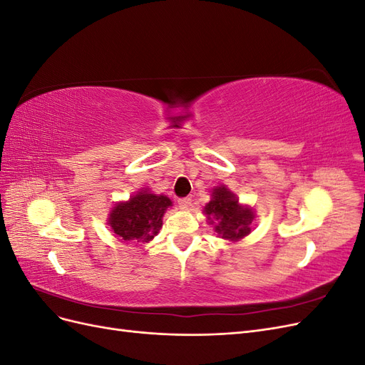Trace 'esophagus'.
<instances>
[{
	"label": "esophagus",
	"instance_id": "34e87169",
	"mask_svg": "<svg viewBox=\"0 0 365 365\" xmlns=\"http://www.w3.org/2000/svg\"><path fill=\"white\" fill-rule=\"evenodd\" d=\"M178 204H180V207L181 208H184V210H187V208H190V205H192V197H181V200L178 201Z\"/></svg>",
	"mask_w": 365,
	"mask_h": 365
}]
</instances>
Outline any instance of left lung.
I'll return each mask as SVG.
<instances>
[{
    "mask_svg": "<svg viewBox=\"0 0 365 365\" xmlns=\"http://www.w3.org/2000/svg\"><path fill=\"white\" fill-rule=\"evenodd\" d=\"M212 201L205 205L208 219L215 217L217 233L227 240H239L245 237L251 228L250 224L254 217L251 208L239 205V201L225 187H216L212 195ZM213 220H210L212 224Z\"/></svg>",
    "mask_w": 365,
    "mask_h": 365,
    "instance_id": "left-lung-1",
    "label": "left lung"
}]
</instances>
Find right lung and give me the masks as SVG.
Returning <instances> with one entry per match:
<instances>
[{"instance_id": "add662e5", "label": "right lung", "mask_w": 365, "mask_h": 365, "mask_svg": "<svg viewBox=\"0 0 365 365\" xmlns=\"http://www.w3.org/2000/svg\"><path fill=\"white\" fill-rule=\"evenodd\" d=\"M170 205L169 197L163 195L140 192L128 202H121L113 208L109 225L115 235L125 240L149 242L160 231L165 208Z\"/></svg>"}]
</instances>
